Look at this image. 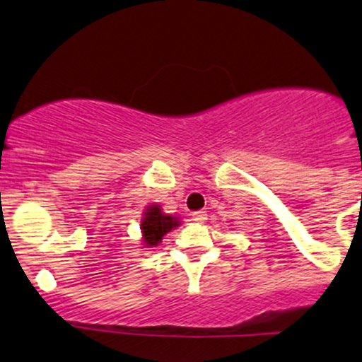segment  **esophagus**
I'll return each instance as SVG.
<instances>
[{
	"label": "esophagus",
	"mask_w": 362,
	"mask_h": 362,
	"mask_svg": "<svg viewBox=\"0 0 362 362\" xmlns=\"http://www.w3.org/2000/svg\"><path fill=\"white\" fill-rule=\"evenodd\" d=\"M206 219H207L206 211H197V213L192 214V221H195V223H204Z\"/></svg>",
	"instance_id": "34e87169"
}]
</instances>
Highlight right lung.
Masks as SVG:
<instances>
[{
    "instance_id": "1",
    "label": "right lung",
    "mask_w": 362,
    "mask_h": 362,
    "mask_svg": "<svg viewBox=\"0 0 362 362\" xmlns=\"http://www.w3.org/2000/svg\"><path fill=\"white\" fill-rule=\"evenodd\" d=\"M143 216L144 218L141 219V233H143V243L146 245V248L156 247L168 231H172L173 228L180 224L178 218L165 214L158 204L148 206Z\"/></svg>"
}]
</instances>
